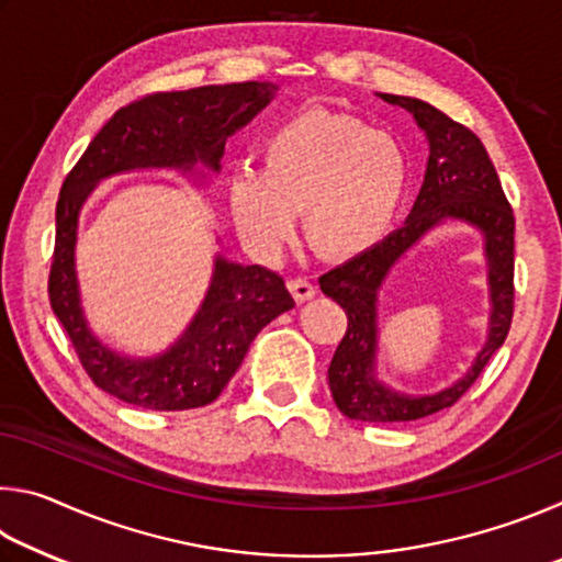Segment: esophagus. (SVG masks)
I'll use <instances>...</instances> for the list:
<instances>
[{
  "mask_svg": "<svg viewBox=\"0 0 562 562\" xmlns=\"http://www.w3.org/2000/svg\"><path fill=\"white\" fill-rule=\"evenodd\" d=\"M288 288H290V292L294 294V300H297V302H307L317 294L315 282L307 280V278H292L288 282Z\"/></svg>",
  "mask_w": 562,
  "mask_h": 562,
  "instance_id": "esophagus-1",
  "label": "esophagus"
}]
</instances>
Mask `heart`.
<instances>
[{
    "instance_id": "1",
    "label": "heart",
    "mask_w": 562,
    "mask_h": 562,
    "mask_svg": "<svg viewBox=\"0 0 562 562\" xmlns=\"http://www.w3.org/2000/svg\"><path fill=\"white\" fill-rule=\"evenodd\" d=\"M262 168L227 180L235 225L274 250L302 211L307 243L329 258L367 250L394 223L408 183V154L392 133L345 113L307 111L262 140Z\"/></svg>"
}]
</instances>
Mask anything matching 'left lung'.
Here are the masks:
<instances>
[{"label": "left lung", "instance_id": "8db88e82", "mask_svg": "<svg viewBox=\"0 0 562 562\" xmlns=\"http://www.w3.org/2000/svg\"><path fill=\"white\" fill-rule=\"evenodd\" d=\"M382 99L414 113L416 123L429 138L431 154L422 193L404 227L319 278V290L347 315V331L327 369L331 396L341 414L369 424L416 422L459 402L506 341L513 322V302H516V288H513L516 217L481 138L463 123L434 109L431 103L394 97V93H382ZM449 216L479 226L487 237L494 304L490 341L470 374L453 387L429 397L396 395L373 379L375 292L407 247Z\"/></svg>", "mask_w": 562, "mask_h": 562}]
</instances>
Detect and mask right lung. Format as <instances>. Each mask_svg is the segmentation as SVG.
Returning a JSON list of instances; mask_svg holds the SVG:
<instances>
[{
    "label": "right lung",
    "mask_w": 562,
    "mask_h": 562,
    "mask_svg": "<svg viewBox=\"0 0 562 562\" xmlns=\"http://www.w3.org/2000/svg\"><path fill=\"white\" fill-rule=\"evenodd\" d=\"M272 83L245 81L190 91H156L113 113L64 178L56 203V240L49 302L69 335L83 372L121 402L186 412L215 402L231 382L258 331L294 307L282 274L262 265L215 260L213 284L201 312L166 355L126 359L91 335L74 272L76 221L101 178L133 168H221L225 138L270 103Z\"/></svg>",
    "instance_id": "right-lung-1"
}]
</instances>
